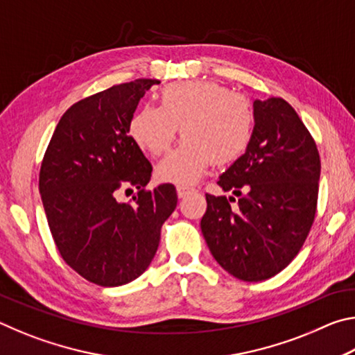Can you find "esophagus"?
Segmentation results:
<instances>
[{
  "mask_svg": "<svg viewBox=\"0 0 355 355\" xmlns=\"http://www.w3.org/2000/svg\"><path fill=\"white\" fill-rule=\"evenodd\" d=\"M194 191L196 189L191 188V186H184V184H178L177 186V194H178L180 199H182V197H186V196L191 194V192H194Z\"/></svg>",
  "mask_w": 355,
  "mask_h": 355,
  "instance_id": "34e87169",
  "label": "esophagus"
}]
</instances>
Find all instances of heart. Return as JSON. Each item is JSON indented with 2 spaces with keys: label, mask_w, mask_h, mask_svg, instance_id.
Returning <instances> with one entry per match:
<instances>
[{
  "label": "heart",
  "mask_w": 355,
  "mask_h": 355,
  "mask_svg": "<svg viewBox=\"0 0 355 355\" xmlns=\"http://www.w3.org/2000/svg\"><path fill=\"white\" fill-rule=\"evenodd\" d=\"M182 127L184 139L156 166L161 182L194 183L209 163L230 164L249 148L255 131L250 100L214 81H186L166 86L159 106H142L128 131L137 147L153 156L167 152Z\"/></svg>",
  "instance_id": "heart-1"
}]
</instances>
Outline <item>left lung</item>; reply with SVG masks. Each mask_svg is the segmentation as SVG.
I'll return each mask as SVG.
<instances>
[{"instance_id":"obj_1","label":"left lung","mask_w":355,"mask_h":355,"mask_svg":"<svg viewBox=\"0 0 355 355\" xmlns=\"http://www.w3.org/2000/svg\"><path fill=\"white\" fill-rule=\"evenodd\" d=\"M249 148L219 177L238 197L207 194L200 220L208 249L244 282L279 274L299 254L313 224L321 161L313 137L284 98L255 100Z\"/></svg>"}]
</instances>
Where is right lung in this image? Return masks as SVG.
I'll use <instances>...</instances> for the list:
<instances>
[{
	"label": "right lung",
	"mask_w": 355,
	"mask_h": 355,
	"mask_svg": "<svg viewBox=\"0 0 355 355\" xmlns=\"http://www.w3.org/2000/svg\"><path fill=\"white\" fill-rule=\"evenodd\" d=\"M158 80H135L70 106L42 161L39 191L59 254L100 286L135 280L152 263L177 207L173 184L146 189L152 164L128 135L139 100ZM138 189L131 204L120 190Z\"/></svg>",
	"instance_id": "1"
}]
</instances>
